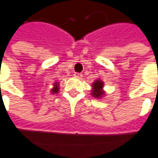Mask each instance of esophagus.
Wrapping results in <instances>:
<instances>
[{"mask_svg": "<svg viewBox=\"0 0 158 158\" xmlns=\"http://www.w3.org/2000/svg\"><path fill=\"white\" fill-rule=\"evenodd\" d=\"M74 77H76V78H81L82 77V74L79 73V72H75L74 73Z\"/></svg>", "mask_w": 158, "mask_h": 158, "instance_id": "1", "label": "esophagus"}]
</instances>
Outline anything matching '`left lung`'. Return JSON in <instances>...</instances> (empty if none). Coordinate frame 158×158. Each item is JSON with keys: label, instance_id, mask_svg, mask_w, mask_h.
<instances>
[{"label": "left lung", "instance_id": "obj_1", "mask_svg": "<svg viewBox=\"0 0 158 158\" xmlns=\"http://www.w3.org/2000/svg\"><path fill=\"white\" fill-rule=\"evenodd\" d=\"M103 86V83L101 80H96L95 82L93 83V91L92 95L94 97L99 98L101 97L104 93L103 91H102V88Z\"/></svg>", "mask_w": 158, "mask_h": 158}]
</instances>
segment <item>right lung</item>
I'll use <instances>...</instances> for the list:
<instances>
[{"label":"right lung","mask_w":158,"mask_h":158,"mask_svg":"<svg viewBox=\"0 0 158 158\" xmlns=\"http://www.w3.org/2000/svg\"><path fill=\"white\" fill-rule=\"evenodd\" d=\"M58 89H59L58 86H57V85L56 84V85H55V87H54V88H53V89L51 90V92L53 93V94H56V93L58 92Z\"/></svg>","instance_id":"right-lung-1"}]
</instances>
